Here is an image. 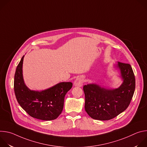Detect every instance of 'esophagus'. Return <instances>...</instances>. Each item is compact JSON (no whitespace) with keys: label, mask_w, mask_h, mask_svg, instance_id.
Listing matches in <instances>:
<instances>
[{"label":"esophagus","mask_w":147,"mask_h":147,"mask_svg":"<svg viewBox=\"0 0 147 147\" xmlns=\"http://www.w3.org/2000/svg\"><path fill=\"white\" fill-rule=\"evenodd\" d=\"M74 84L76 87H81L83 84V79L81 77H78L74 81Z\"/></svg>","instance_id":"esophagus-1"}]
</instances>
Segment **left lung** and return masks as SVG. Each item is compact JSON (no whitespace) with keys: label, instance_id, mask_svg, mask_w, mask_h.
<instances>
[{"label":"left lung","instance_id":"left-lung-1","mask_svg":"<svg viewBox=\"0 0 147 147\" xmlns=\"http://www.w3.org/2000/svg\"><path fill=\"white\" fill-rule=\"evenodd\" d=\"M115 67L120 72L123 82L117 88L107 89L96 84L84 86L85 110L92 119L111 120L127 108L136 88L135 76L130 65L118 62Z\"/></svg>","mask_w":147,"mask_h":147}]
</instances>
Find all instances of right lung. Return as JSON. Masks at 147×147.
Here are the masks:
<instances>
[{"label":"right lung","instance_id":"1","mask_svg":"<svg viewBox=\"0 0 147 147\" xmlns=\"http://www.w3.org/2000/svg\"><path fill=\"white\" fill-rule=\"evenodd\" d=\"M24 55L18 65L14 81V90L19 105L30 116L42 120L56 119L61 113L65 96L71 88V82H61L40 91L30 90L26 85L23 76Z\"/></svg>","mask_w":147,"mask_h":147}]
</instances>
